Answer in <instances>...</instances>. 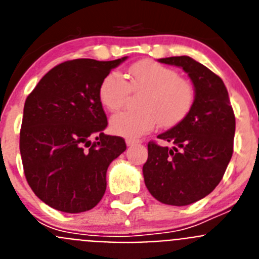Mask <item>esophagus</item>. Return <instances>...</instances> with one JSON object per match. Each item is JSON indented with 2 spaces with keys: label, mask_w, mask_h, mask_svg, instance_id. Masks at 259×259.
<instances>
[{
  "label": "esophagus",
  "mask_w": 259,
  "mask_h": 259,
  "mask_svg": "<svg viewBox=\"0 0 259 259\" xmlns=\"http://www.w3.org/2000/svg\"><path fill=\"white\" fill-rule=\"evenodd\" d=\"M139 143H140V141L135 140V139H127V140H125L127 146H132V145H135V144H139Z\"/></svg>",
  "instance_id": "34e87169"
}]
</instances>
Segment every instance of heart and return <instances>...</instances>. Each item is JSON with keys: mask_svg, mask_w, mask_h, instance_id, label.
<instances>
[{"mask_svg": "<svg viewBox=\"0 0 259 259\" xmlns=\"http://www.w3.org/2000/svg\"><path fill=\"white\" fill-rule=\"evenodd\" d=\"M127 79L111 71L98 87V98L110 111L125 104L132 92L145 91L139 100L140 110H124L110 119V128L123 137L143 136L157 124L171 128L182 123L196 104V88L171 67L154 61H140L127 70Z\"/></svg>", "mask_w": 259, "mask_h": 259, "instance_id": "b5f03b06", "label": "heart"}]
</instances>
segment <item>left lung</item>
Wrapping results in <instances>:
<instances>
[{
  "label": "left lung",
  "mask_w": 259,
  "mask_h": 259,
  "mask_svg": "<svg viewBox=\"0 0 259 259\" xmlns=\"http://www.w3.org/2000/svg\"><path fill=\"white\" fill-rule=\"evenodd\" d=\"M159 62L188 72L196 104L182 123L158 136L172 148L148 143L144 180L158 201L185 206L211 193L221 183L232 157L236 120L223 80L206 66L187 56Z\"/></svg>",
  "instance_id": "obj_1"
}]
</instances>
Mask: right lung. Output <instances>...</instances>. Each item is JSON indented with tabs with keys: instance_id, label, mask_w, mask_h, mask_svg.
Listing matches in <instances>:
<instances>
[{
	"instance_id": "right-lung-1",
	"label": "right lung",
	"mask_w": 259,
	"mask_h": 259,
	"mask_svg": "<svg viewBox=\"0 0 259 259\" xmlns=\"http://www.w3.org/2000/svg\"><path fill=\"white\" fill-rule=\"evenodd\" d=\"M125 59L80 58L44 75L23 110L19 149L35 194L63 212L91 210L104 197L106 171L125 150L124 139L105 135L98 87Z\"/></svg>"
}]
</instances>
